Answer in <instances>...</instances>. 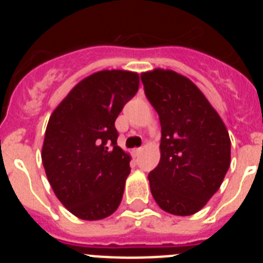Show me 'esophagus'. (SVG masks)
<instances>
[{"instance_id": "1", "label": "esophagus", "mask_w": 263, "mask_h": 263, "mask_svg": "<svg viewBox=\"0 0 263 263\" xmlns=\"http://www.w3.org/2000/svg\"><path fill=\"white\" fill-rule=\"evenodd\" d=\"M142 150H143V147L134 148V154H136V155H139V154H141V153H142Z\"/></svg>"}]
</instances>
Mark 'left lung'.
<instances>
[{
	"mask_svg": "<svg viewBox=\"0 0 263 263\" xmlns=\"http://www.w3.org/2000/svg\"><path fill=\"white\" fill-rule=\"evenodd\" d=\"M141 79L162 126L159 164L148 174L152 195L171 215H194L217 192L231 166L227 126L185 76L155 68Z\"/></svg>",
	"mask_w": 263,
	"mask_h": 263,
	"instance_id": "8db88e82",
	"label": "left lung"
}]
</instances>
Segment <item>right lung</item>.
Instances as JSON below:
<instances>
[{
	"instance_id": "obj_1",
	"label": "right lung",
	"mask_w": 263,
	"mask_h": 263,
	"mask_svg": "<svg viewBox=\"0 0 263 263\" xmlns=\"http://www.w3.org/2000/svg\"><path fill=\"white\" fill-rule=\"evenodd\" d=\"M137 72L104 69L79 81L48 120L42 162L53 194L81 220L115 213L130 174L115 121L137 93Z\"/></svg>"
}]
</instances>
